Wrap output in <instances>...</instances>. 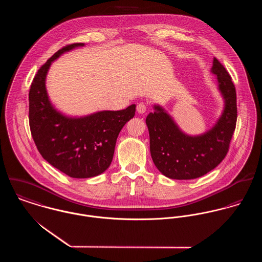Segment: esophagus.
I'll list each match as a JSON object with an SVG mask.
<instances>
[{
  "instance_id": "1",
  "label": "esophagus",
  "mask_w": 262,
  "mask_h": 262,
  "mask_svg": "<svg viewBox=\"0 0 262 262\" xmlns=\"http://www.w3.org/2000/svg\"><path fill=\"white\" fill-rule=\"evenodd\" d=\"M136 109H137V113L138 114H144V113L146 112V110H147V107H146V105L144 103H139L137 105Z\"/></svg>"
}]
</instances>
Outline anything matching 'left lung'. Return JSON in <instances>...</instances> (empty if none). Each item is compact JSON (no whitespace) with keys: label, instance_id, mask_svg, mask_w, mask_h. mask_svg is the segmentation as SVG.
Instances as JSON below:
<instances>
[{"label":"left lung","instance_id":"1","mask_svg":"<svg viewBox=\"0 0 262 262\" xmlns=\"http://www.w3.org/2000/svg\"><path fill=\"white\" fill-rule=\"evenodd\" d=\"M211 73L216 75L217 89L224 107L215 124L202 134L184 132L162 106L153 105L146 117L150 153L157 169L172 180H193L205 176L223 160L237 120L236 91L224 67L217 58Z\"/></svg>","mask_w":262,"mask_h":262}]
</instances>
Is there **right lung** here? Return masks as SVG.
<instances>
[{"label":"right lung","mask_w":262,"mask_h":262,"mask_svg":"<svg viewBox=\"0 0 262 262\" xmlns=\"http://www.w3.org/2000/svg\"><path fill=\"white\" fill-rule=\"evenodd\" d=\"M84 45H68L54 53L39 69L29 92L30 130L38 151L48 163L74 179L94 178L108 169L118 135L136 111L133 104L120 111L77 117L55 108L46 89L48 71L63 53Z\"/></svg>","instance_id":"1"}]
</instances>
